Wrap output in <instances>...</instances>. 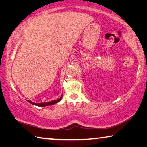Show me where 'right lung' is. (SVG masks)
<instances>
[{"label":"right lung","mask_w":147,"mask_h":147,"mask_svg":"<svg viewBox=\"0 0 147 147\" xmlns=\"http://www.w3.org/2000/svg\"><path fill=\"white\" fill-rule=\"evenodd\" d=\"M62 97H63V94H61V97L58 98V99H57V100H53V101L49 102H43V103H35V102H32L30 100H27V101H28V102H30L32 104H34V105L38 106H39V107H44V106L53 105V104H56V103L59 102L61 100Z\"/></svg>","instance_id":"add662e5"}]
</instances>
